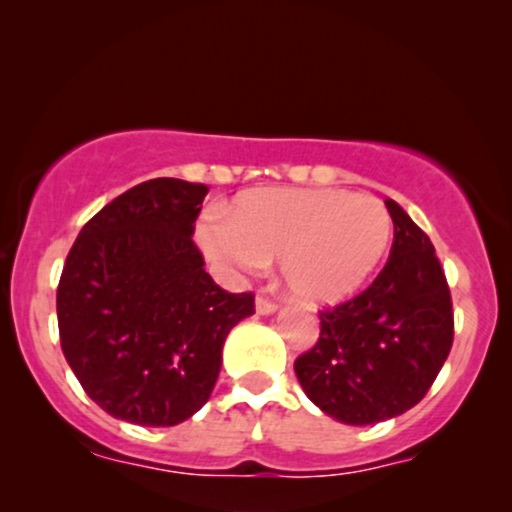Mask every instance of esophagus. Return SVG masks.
<instances>
[{
  "mask_svg": "<svg viewBox=\"0 0 512 512\" xmlns=\"http://www.w3.org/2000/svg\"><path fill=\"white\" fill-rule=\"evenodd\" d=\"M277 311V306L273 301L266 299V296H256V313L258 315H273Z\"/></svg>",
  "mask_w": 512,
  "mask_h": 512,
  "instance_id": "34e87169",
  "label": "esophagus"
}]
</instances>
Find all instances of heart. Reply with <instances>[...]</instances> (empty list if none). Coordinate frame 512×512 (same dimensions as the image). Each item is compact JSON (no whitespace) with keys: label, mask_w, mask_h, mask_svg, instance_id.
I'll list each match as a JSON object with an SVG mask.
<instances>
[{"label":"heart","mask_w":512,"mask_h":512,"mask_svg":"<svg viewBox=\"0 0 512 512\" xmlns=\"http://www.w3.org/2000/svg\"><path fill=\"white\" fill-rule=\"evenodd\" d=\"M197 244L225 277L256 273L280 256V275L306 306L356 296L387 256L394 225L380 199L346 189H246L227 220L208 213Z\"/></svg>","instance_id":"obj_1"}]
</instances>
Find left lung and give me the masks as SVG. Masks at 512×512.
<instances>
[{
    "label": "left lung",
    "instance_id": "obj_1",
    "mask_svg": "<svg viewBox=\"0 0 512 512\" xmlns=\"http://www.w3.org/2000/svg\"><path fill=\"white\" fill-rule=\"evenodd\" d=\"M387 266L356 299L320 313V339L294 372L315 406L344 425H375L422 401L453 344L451 292L430 237L394 199Z\"/></svg>",
    "mask_w": 512,
    "mask_h": 512
}]
</instances>
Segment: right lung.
<instances>
[{
    "label": "right lung",
    "mask_w": 512,
    "mask_h": 512,
    "mask_svg": "<svg viewBox=\"0 0 512 512\" xmlns=\"http://www.w3.org/2000/svg\"><path fill=\"white\" fill-rule=\"evenodd\" d=\"M206 185L156 178L106 204L68 251L61 349L116 420L173 427L211 399L223 344L254 296L220 289L192 242Z\"/></svg>",
    "instance_id": "obj_1"
}]
</instances>
